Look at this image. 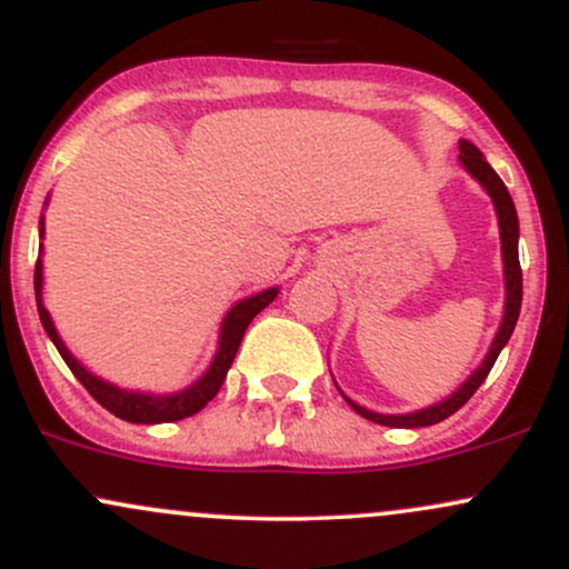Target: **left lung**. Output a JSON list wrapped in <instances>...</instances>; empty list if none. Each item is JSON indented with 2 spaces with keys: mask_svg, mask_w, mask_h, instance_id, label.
<instances>
[{
  "mask_svg": "<svg viewBox=\"0 0 569 569\" xmlns=\"http://www.w3.org/2000/svg\"><path fill=\"white\" fill-rule=\"evenodd\" d=\"M460 162L468 173L479 181L481 187L487 189V194L495 202V211H498V224H500V243H502V272H506V312H502V323L498 329V335L492 339V348H489L487 358L481 361V367L468 377L460 388L455 390L452 396L443 398V401L433 403V407L420 409V411H409V415H377V411H369L363 407H358L356 401H350L345 396V401L350 403L352 409L358 411L367 420L377 422V426H388V428H426V426H436V422L447 420L452 417L462 403L471 398L479 385L487 380V375L492 371L495 361H498L500 350L506 348L508 339L513 335V326L519 321V310H521V264H519V219H516V208L511 194H508L506 184L498 173L492 171V166L485 160V154L473 147L471 141H460Z\"/></svg>",
  "mask_w": 569,
  "mask_h": 569,
  "instance_id": "left-lung-1",
  "label": "left lung"
}]
</instances>
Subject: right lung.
Wrapping results in <instances>:
<instances>
[{
    "instance_id": "right-lung-1",
    "label": "right lung",
    "mask_w": 569,
    "mask_h": 569,
    "mask_svg": "<svg viewBox=\"0 0 569 569\" xmlns=\"http://www.w3.org/2000/svg\"><path fill=\"white\" fill-rule=\"evenodd\" d=\"M42 234H44V219H39V238H42ZM34 293H37L39 321H42L48 337L53 339V345L58 348V352H61L63 361H67L71 375L84 385V390H88V393L93 396L103 409H109L114 417H120V420L141 422V426H158V422H176V420H184V417L198 415V411L219 393L221 382H224L227 371L232 367L234 352L240 348V339H243L248 323L257 318V312H262L264 307L278 297V289H267V291L253 293V297L248 299H240V302L227 312L224 323H221L217 356H213L211 367H208L206 375H202L198 382L189 385V388L179 390V393H168V396L133 393V390L117 388V385L90 375V371L84 369L74 356H71L67 345H63V339L58 337L53 318H50V312L44 310L42 259H37V267H34Z\"/></svg>"
}]
</instances>
